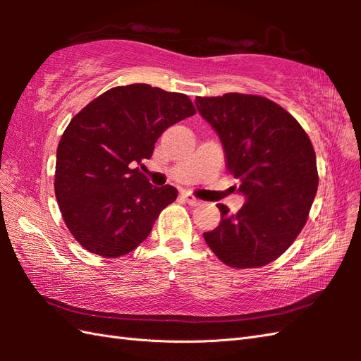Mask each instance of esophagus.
I'll use <instances>...</instances> for the list:
<instances>
[{
	"label": "esophagus",
	"mask_w": 361,
	"mask_h": 361,
	"mask_svg": "<svg viewBox=\"0 0 361 361\" xmlns=\"http://www.w3.org/2000/svg\"><path fill=\"white\" fill-rule=\"evenodd\" d=\"M181 198H183V200H185L189 206H198V204L202 203L200 200H198V198H195L194 195H190V194H188V192H183V194H181Z\"/></svg>",
	"instance_id": "34e87169"
}]
</instances>
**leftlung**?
<instances>
[{
	"label": "left lung",
	"mask_w": 361,
	"mask_h": 361,
	"mask_svg": "<svg viewBox=\"0 0 361 361\" xmlns=\"http://www.w3.org/2000/svg\"><path fill=\"white\" fill-rule=\"evenodd\" d=\"M224 145L226 169L247 198L237 214L219 203L220 225L203 237L221 262L256 268L286 252L309 217L318 189L317 157L290 113L262 96L197 97Z\"/></svg>",
	"instance_id": "8db88e82"
}]
</instances>
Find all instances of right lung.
<instances>
[{
    "label": "right lung",
    "instance_id": "obj_1",
    "mask_svg": "<svg viewBox=\"0 0 361 361\" xmlns=\"http://www.w3.org/2000/svg\"><path fill=\"white\" fill-rule=\"evenodd\" d=\"M195 114L186 94L147 83L116 87L91 101L57 147L56 197L74 239L97 256L119 257L142 243L173 186H152L140 172L166 128Z\"/></svg>",
    "mask_w": 361,
    "mask_h": 361
}]
</instances>
